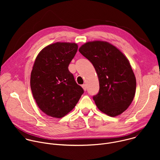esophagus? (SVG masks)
<instances>
[{
  "instance_id": "esophagus-1",
  "label": "esophagus",
  "mask_w": 160,
  "mask_h": 160,
  "mask_svg": "<svg viewBox=\"0 0 160 160\" xmlns=\"http://www.w3.org/2000/svg\"><path fill=\"white\" fill-rule=\"evenodd\" d=\"M82 88H83V90H84L85 91H86V90H87V86H86V85H85V84H83V85H82Z\"/></svg>"
}]
</instances>
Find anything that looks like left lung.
<instances>
[{
  "label": "left lung",
  "instance_id": "left-lung-1",
  "mask_svg": "<svg viewBox=\"0 0 160 160\" xmlns=\"http://www.w3.org/2000/svg\"><path fill=\"white\" fill-rule=\"evenodd\" d=\"M79 52L93 64L98 76L99 90L93 99L102 112L115 117L132 103L136 79L125 56L107 42L93 41L82 45Z\"/></svg>",
  "mask_w": 160,
  "mask_h": 160
}]
</instances>
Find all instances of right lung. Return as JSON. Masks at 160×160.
Segmentation results:
<instances>
[{"label":"right lung","mask_w":160,"mask_h":160,"mask_svg":"<svg viewBox=\"0 0 160 160\" xmlns=\"http://www.w3.org/2000/svg\"><path fill=\"white\" fill-rule=\"evenodd\" d=\"M77 49L75 43L56 42L43 48L35 59L30 77L32 94L38 108L50 117L67 115L83 94L68 70Z\"/></svg>","instance_id":"1"}]
</instances>
